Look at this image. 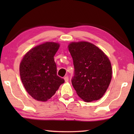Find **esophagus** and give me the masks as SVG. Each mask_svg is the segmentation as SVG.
Instances as JSON below:
<instances>
[{
    "instance_id": "obj_1",
    "label": "esophagus",
    "mask_w": 134,
    "mask_h": 134,
    "mask_svg": "<svg viewBox=\"0 0 134 134\" xmlns=\"http://www.w3.org/2000/svg\"><path fill=\"white\" fill-rule=\"evenodd\" d=\"M64 79H65V82H68V80H69L68 77V76H65V77H64Z\"/></svg>"
}]
</instances>
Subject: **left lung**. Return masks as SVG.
I'll list each match as a JSON object with an SVG mask.
<instances>
[{"instance_id":"8db88e82","label":"left lung","mask_w":134,"mask_h":134,"mask_svg":"<svg viewBox=\"0 0 134 134\" xmlns=\"http://www.w3.org/2000/svg\"><path fill=\"white\" fill-rule=\"evenodd\" d=\"M74 67L72 85L85 102L99 99L111 79V66L107 55L96 46L85 41L68 46Z\"/></svg>"}]
</instances>
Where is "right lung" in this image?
I'll list each match as a JSON object with an SVG mask.
<instances>
[{
	"label": "right lung",
	"mask_w": 134,
	"mask_h": 134,
	"mask_svg": "<svg viewBox=\"0 0 134 134\" xmlns=\"http://www.w3.org/2000/svg\"><path fill=\"white\" fill-rule=\"evenodd\" d=\"M59 44L46 42L34 47L24 56L20 64V76L25 90L35 99L46 101L62 83L57 74L54 57Z\"/></svg>",
	"instance_id": "add662e5"
}]
</instances>
